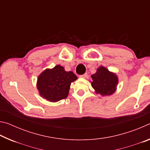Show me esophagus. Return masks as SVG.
<instances>
[{
  "label": "esophagus",
  "instance_id": "esophagus-1",
  "mask_svg": "<svg viewBox=\"0 0 150 150\" xmlns=\"http://www.w3.org/2000/svg\"><path fill=\"white\" fill-rule=\"evenodd\" d=\"M79 77H81V78H87V73H85V74H83V75H79Z\"/></svg>",
  "mask_w": 150,
  "mask_h": 150
}]
</instances>
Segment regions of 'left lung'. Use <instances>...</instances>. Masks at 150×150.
I'll return each mask as SVG.
<instances>
[{"instance_id": "1", "label": "left lung", "mask_w": 150, "mask_h": 150, "mask_svg": "<svg viewBox=\"0 0 150 150\" xmlns=\"http://www.w3.org/2000/svg\"><path fill=\"white\" fill-rule=\"evenodd\" d=\"M91 85L96 94L107 96L112 95L116 91L118 83L117 75L103 66L98 67L95 74L91 75Z\"/></svg>"}]
</instances>
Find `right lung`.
<instances>
[{"label":"right lung","instance_id":"1","mask_svg":"<svg viewBox=\"0 0 150 150\" xmlns=\"http://www.w3.org/2000/svg\"><path fill=\"white\" fill-rule=\"evenodd\" d=\"M77 79L72 71H66L64 67L57 65L44 70L38 76L36 86L40 96L55 103L67 98L71 83Z\"/></svg>","mask_w":150,"mask_h":150}]
</instances>
